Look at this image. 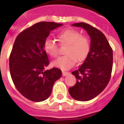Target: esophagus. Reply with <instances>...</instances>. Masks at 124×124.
I'll list each match as a JSON object with an SVG mask.
<instances>
[{
    "label": "esophagus",
    "mask_w": 124,
    "mask_h": 124,
    "mask_svg": "<svg viewBox=\"0 0 124 124\" xmlns=\"http://www.w3.org/2000/svg\"><path fill=\"white\" fill-rule=\"evenodd\" d=\"M69 74V72H62V76H67Z\"/></svg>",
    "instance_id": "34e87169"
}]
</instances>
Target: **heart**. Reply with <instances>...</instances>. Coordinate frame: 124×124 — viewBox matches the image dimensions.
<instances>
[{"label":"heart","mask_w":124,"mask_h":124,"mask_svg":"<svg viewBox=\"0 0 124 124\" xmlns=\"http://www.w3.org/2000/svg\"><path fill=\"white\" fill-rule=\"evenodd\" d=\"M57 37L62 44L68 45L63 56L52 62L55 67L62 70H68L77 63L84 61L90 51V42L88 38L82 36L80 32L74 29H67L60 32ZM44 50L52 58L59 54L58 46L54 40L47 38L44 43Z\"/></svg>","instance_id":"b5f03b06"}]
</instances>
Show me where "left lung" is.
<instances>
[{
    "label": "left lung",
    "instance_id": "8db88e82",
    "mask_svg": "<svg viewBox=\"0 0 124 124\" xmlns=\"http://www.w3.org/2000/svg\"><path fill=\"white\" fill-rule=\"evenodd\" d=\"M82 27L90 36V51L78 70L72 72L76 83L69 93L78 101H88L99 95L109 82L113 65V50L101 31L84 23L73 24Z\"/></svg>",
    "mask_w": 124,
    "mask_h": 124
}]
</instances>
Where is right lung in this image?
<instances>
[{
    "mask_svg": "<svg viewBox=\"0 0 124 124\" xmlns=\"http://www.w3.org/2000/svg\"><path fill=\"white\" fill-rule=\"evenodd\" d=\"M62 25L53 22L36 23L15 40L9 57L10 73L18 91L31 101L46 100L54 82L62 76V71L57 68L44 70L50 62L44 50L50 31Z\"/></svg>",
    "mask_w": 124,
    "mask_h": 124,
    "instance_id": "right-lung-1",
    "label": "right lung"
}]
</instances>
